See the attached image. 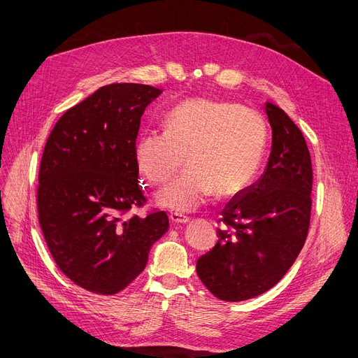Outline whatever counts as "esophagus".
Returning <instances> with one entry per match:
<instances>
[{
    "label": "esophagus",
    "instance_id": "1",
    "mask_svg": "<svg viewBox=\"0 0 358 358\" xmlns=\"http://www.w3.org/2000/svg\"><path fill=\"white\" fill-rule=\"evenodd\" d=\"M169 220H171L176 224H181V223L189 222L190 217L185 216V215H181V213H171V215H169Z\"/></svg>",
    "mask_w": 358,
    "mask_h": 358
}]
</instances>
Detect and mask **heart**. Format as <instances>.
Wrapping results in <instances>:
<instances>
[{"mask_svg":"<svg viewBox=\"0 0 358 358\" xmlns=\"http://www.w3.org/2000/svg\"><path fill=\"white\" fill-rule=\"evenodd\" d=\"M162 129L138 139L135 159L143 178L161 185L185 157V171L158 194L159 204L177 212L200 208L213 193L241 192L255 177L267 143L259 113L229 101H182L165 113Z\"/></svg>","mask_w":358,"mask_h":358,"instance_id":"heart-1","label":"heart"}]
</instances>
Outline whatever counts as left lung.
I'll use <instances>...</instances> for the list:
<instances>
[{
	"instance_id": "obj_1",
	"label": "left lung",
	"mask_w": 358,
	"mask_h": 358,
	"mask_svg": "<svg viewBox=\"0 0 358 358\" xmlns=\"http://www.w3.org/2000/svg\"><path fill=\"white\" fill-rule=\"evenodd\" d=\"M273 146L264 174L232 199L217 220L216 245L197 259V275L220 300L241 302L275 286L308 238L312 161L302 131L266 104Z\"/></svg>"
}]
</instances>
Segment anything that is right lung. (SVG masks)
<instances>
[{"label": "right lung", "instance_id": "1", "mask_svg": "<svg viewBox=\"0 0 358 358\" xmlns=\"http://www.w3.org/2000/svg\"><path fill=\"white\" fill-rule=\"evenodd\" d=\"M162 91L110 84L68 108L53 126L39 166L37 216L59 270L75 285L111 296L145 268L168 216L143 208L135 146L145 108Z\"/></svg>", "mask_w": 358, "mask_h": 358}]
</instances>
